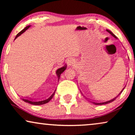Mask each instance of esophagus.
I'll return each instance as SVG.
<instances>
[{"mask_svg":"<svg viewBox=\"0 0 135 135\" xmlns=\"http://www.w3.org/2000/svg\"><path fill=\"white\" fill-rule=\"evenodd\" d=\"M75 59L72 58V57H69L68 59V63L69 65H73V64H74L75 63Z\"/></svg>","mask_w":135,"mask_h":135,"instance_id":"esophagus-1","label":"esophagus"}]
</instances>
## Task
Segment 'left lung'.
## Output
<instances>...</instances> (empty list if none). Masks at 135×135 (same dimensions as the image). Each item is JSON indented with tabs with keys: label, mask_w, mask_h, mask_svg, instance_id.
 Here are the masks:
<instances>
[{
	"label": "left lung",
	"mask_w": 135,
	"mask_h": 135,
	"mask_svg": "<svg viewBox=\"0 0 135 135\" xmlns=\"http://www.w3.org/2000/svg\"><path fill=\"white\" fill-rule=\"evenodd\" d=\"M106 31H107V32H108V33H110V35H112V36H113V37H114L115 38H116V39H118V38H117V36H115V35H114V34H113V33L112 32V31H111L108 30H106ZM128 59H129V57H128ZM125 86H126V85H125ZM125 86L123 87V89H122V90H121V92H120V93H119V94H118V95H117L116 96V97H114V98H113V99H112L111 100H106V101H97V100H91V99H88V98L85 97V96L83 95V93H82V92H81V91H80V92H81V94H83V95L84 96V97H85V99H87V100H88V101H89V102H92V104H95V105H105V104H109V103H111V102H113V101H114V100H115L117 99V97H118V96L120 95V94H121V93H122V92H123V90H124V89H125Z\"/></svg>",
	"instance_id": "8db88e82"
}]
</instances>
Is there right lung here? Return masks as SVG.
<instances>
[{"instance_id": "right-lung-1", "label": "right lung", "mask_w": 135, "mask_h": 135, "mask_svg": "<svg viewBox=\"0 0 135 135\" xmlns=\"http://www.w3.org/2000/svg\"><path fill=\"white\" fill-rule=\"evenodd\" d=\"M30 27H31V25H28V26H27V27H26L24 29H23L22 30L20 31V32H19L18 34L17 35V36H15V40L16 39V38H18L19 36H20L22 33H23L24 32H25V31L27 30ZM66 68H67V64H65L63 66H62V67L58 68V69L56 71V76L57 77V80H58V81L59 80V78H60L61 74H62V73H63L64 71H65V70L66 69ZM55 92H56V90L54 91L53 93H52L48 98H47V99H43V100H35V99H31V98H29L28 97H22H22H20V98L24 101V102L28 103V104H30L32 105H40L45 104H46V103L50 102L51 100L52 99V98L53 97L54 95H55Z\"/></svg>"}]
</instances>
